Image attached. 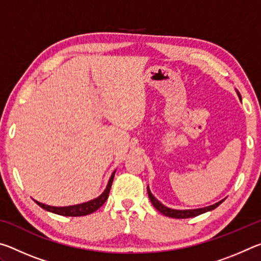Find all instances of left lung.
Wrapping results in <instances>:
<instances>
[{
    "label": "left lung",
    "instance_id": "8db88e82",
    "mask_svg": "<svg viewBox=\"0 0 261 261\" xmlns=\"http://www.w3.org/2000/svg\"><path fill=\"white\" fill-rule=\"evenodd\" d=\"M238 96L241 98V94L238 93ZM147 192H148V197H149V200L153 204V206L155 207V208L161 212L163 215L166 216H169V218H174V219H188V218H194V216H198L202 213H206V212L212 211L218 207L220 204H222L223 200H221L219 202H216V204L208 206V207H204V208H198V210H189V211H177V210H171V208H168L165 205H162L160 201L158 199L154 198L153 194L149 191V189L147 188Z\"/></svg>",
    "mask_w": 261,
    "mask_h": 261
}]
</instances>
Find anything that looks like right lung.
I'll return each mask as SVG.
<instances>
[{
  "label": "right lung",
  "instance_id": "1",
  "mask_svg": "<svg viewBox=\"0 0 261 261\" xmlns=\"http://www.w3.org/2000/svg\"><path fill=\"white\" fill-rule=\"evenodd\" d=\"M114 175L115 171L112 175V177L109 179V183L107 185V189L105 190V192L101 194L100 197L96 198L94 200H91L88 202H84V204L81 205H74V206H68V207H54V206H48L45 204H41V202L35 201L37 204L42 207L43 210H46L48 212H51V213L59 214V215H63V216H84V215H88L91 213H93L96 210H99L101 206H102L107 198L109 196L110 192V188H112L113 184V179H114Z\"/></svg>",
  "mask_w": 261,
  "mask_h": 261
}]
</instances>
